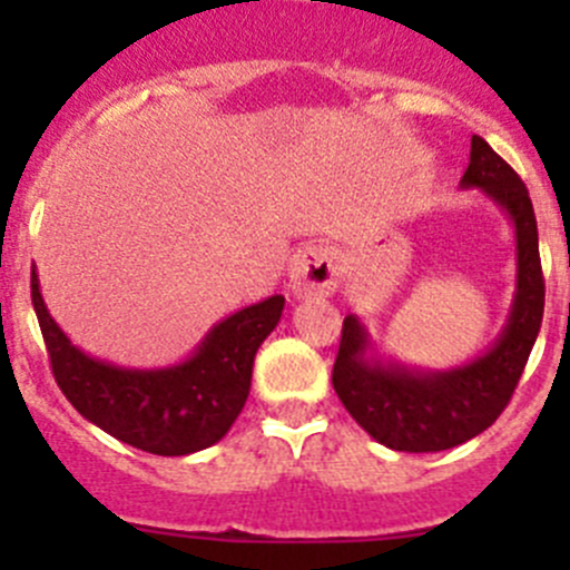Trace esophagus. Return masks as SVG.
I'll use <instances>...</instances> for the list:
<instances>
[{
  "mask_svg": "<svg viewBox=\"0 0 570 570\" xmlns=\"http://www.w3.org/2000/svg\"><path fill=\"white\" fill-rule=\"evenodd\" d=\"M338 262L331 245H306L289 258V289L295 297H327L336 292Z\"/></svg>",
  "mask_w": 570,
  "mask_h": 570,
  "instance_id": "obj_1",
  "label": "esophagus"
}]
</instances>
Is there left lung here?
<instances>
[{
	"label": "left lung",
	"instance_id": "obj_1",
	"mask_svg": "<svg viewBox=\"0 0 570 570\" xmlns=\"http://www.w3.org/2000/svg\"><path fill=\"white\" fill-rule=\"evenodd\" d=\"M461 187L480 189L513 223L515 295L497 342L461 366L424 372L377 355L355 314L342 325L333 389L350 416L377 444L396 452L452 450L491 428L519 386L543 322L538 223L524 181L474 135Z\"/></svg>",
	"mask_w": 570,
	"mask_h": 570
}]
</instances>
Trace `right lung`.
Wrapping results in <instances>:
<instances>
[{
  "label": "right lung",
  "instance_id": "obj_1",
  "mask_svg": "<svg viewBox=\"0 0 570 570\" xmlns=\"http://www.w3.org/2000/svg\"><path fill=\"white\" fill-rule=\"evenodd\" d=\"M30 286L51 372L68 402L112 439L165 458L193 455L232 430L250 394L256 350L284 312V297L273 295L217 322L178 364L131 370L71 344L46 308L36 264Z\"/></svg>",
  "mask_w": 570,
  "mask_h": 570
}]
</instances>
